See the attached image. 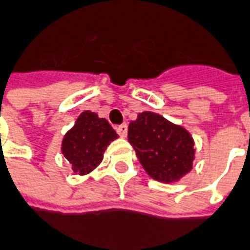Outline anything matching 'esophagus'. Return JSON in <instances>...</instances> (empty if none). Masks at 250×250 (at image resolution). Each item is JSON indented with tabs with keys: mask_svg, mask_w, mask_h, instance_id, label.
<instances>
[{
	"mask_svg": "<svg viewBox=\"0 0 250 250\" xmlns=\"http://www.w3.org/2000/svg\"><path fill=\"white\" fill-rule=\"evenodd\" d=\"M117 133L121 137H126V134H127V125H126V124H123V125H118V126H117Z\"/></svg>",
	"mask_w": 250,
	"mask_h": 250,
	"instance_id": "1",
	"label": "esophagus"
}]
</instances>
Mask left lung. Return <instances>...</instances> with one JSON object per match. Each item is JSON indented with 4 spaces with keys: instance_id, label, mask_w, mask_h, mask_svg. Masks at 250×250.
I'll list each match as a JSON object with an SVG mask.
<instances>
[{
    "instance_id": "1",
    "label": "left lung",
    "mask_w": 250,
    "mask_h": 250,
    "mask_svg": "<svg viewBox=\"0 0 250 250\" xmlns=\"http://www.w3.org/2000/svg\"><path fill=\"white\" fill-rule=\"evenodd\" d=\"M127 140L153 179L172 183L192 170L194 138L181 125L158 113L142 112L129 124Z\"/></svg>"
}]
</instances>
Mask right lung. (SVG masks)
I'll use <instances>...</instances> for the list:
<instances>
[{
    "label": "right lung",
    "instance_id": "1",
    "mask_svg": "<svg viewBox=\"0 0 250 250\" xmlns=\"http://www.w3.org/2000/svg\"><path fill=\"white\" fill-rule=\"evenodd\" d=\"M116 138L117 133L105 118L85 110L79 116L74 127L65 133L62 153L72 165L75 174L85 175L100 165L105 150Z\"/></svg>",
    "mask_w": 250,
    "mask_h": 250
}]
</instances>
